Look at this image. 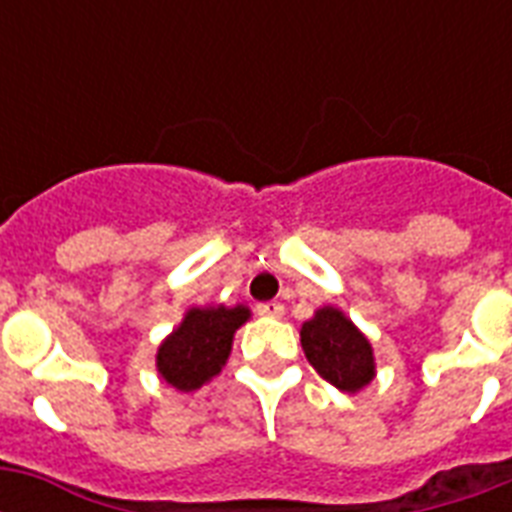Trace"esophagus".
Returning a JSON list of instances; mask_svg holds the SVG:
<instances>
[{
  "label": "esophagus",
  "mask_w": 512,
  "mask_h": 512,
  "mask_svg": "<svg viewBox=\"0 0 512 512\" xmlns=\"http://www.w3.org/2000/svg\"><path fill=\"white\" fill-rule=\"evenodd\" d=\"M260 316H268V319H281L284 316V305L281 303H260L255 308Z\"/></svg>",
  "instance_id": "obj_1"
}]
</instances>
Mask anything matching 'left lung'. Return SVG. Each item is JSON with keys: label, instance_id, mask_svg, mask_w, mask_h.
<instances>
[{"label": "left lung", "instance_id": "8db88e82", "mask_svg": "<svg viewBox=\"0 0 512 512\" xmlns=\"http://www.w3.org/2000/svg\"><path fill=\"white\" fill-rule=\"evenodd\" d=\"M305 358L335 388L356 393L374 377L372 345L337 308H321L300 329Z\"/></svg>", "mask_w": 512, "mask_h": 512}]
</instances>
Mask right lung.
Returning a JSON list of instances; mask_svg holds the SVG:
<instances>
[{
  "instance_id": "right-lung-1",
  "label": "right lung",
  "mask_w": 512,
  "mask_h": 512,
  "mask_svg": "<svg viewBox=\"0 0 512 512\" xmlns=\"http://www.w3.org/2000/svg\"><path fill=\"white\" fill-rule=\"evenodd\" d=\"M247 316L244 305L188 311L183 324L162 342L156 356L164 382L177 390H196L209 377H215L231 353L233 332L247 321Z\"/></svg>"
}]
</instances>
